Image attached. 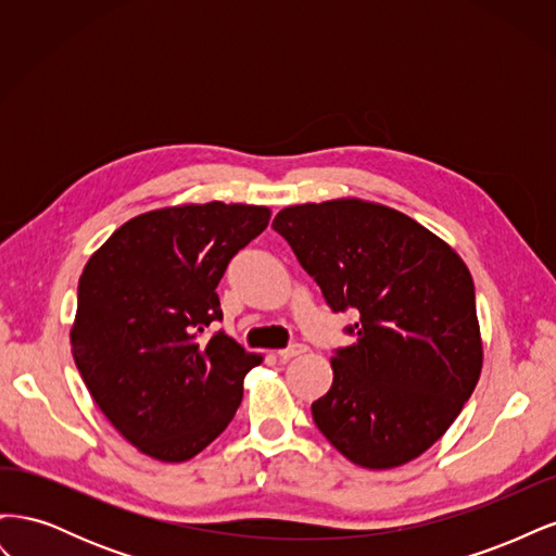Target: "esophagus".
<instances>
[{
	"instance_id": "1",
	"label": "esophagus",
	"mask_w": 556,
	"mask_h": 556,
	"mask_svg": "<svg viewBox=\"0 0 556 556\" xmlns=\"http://www.w3.org/2000/svg\"><path fill=\"white\" fill-rule=\"evenodd\" d=\"M301 352H306V345H301V343H294V345H290V348H285V350H278V357H280V362H288V359H292V357L301 355Z\"/></svg>"
}]
</instances>
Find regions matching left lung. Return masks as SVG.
Returning <instances> with one entry per match:
<instances>
[{
    "label": "left lung",
    "mask_w": 556,
    "mask_h": 556,
    "mask_svg": "<svg viewBox=\"0 0 556 556\" xmlns=\"http://www.w3.org/2000/svg\"><path fill=\"white\" fill-rule=\"evenodd\" d=\"M274 229L331 311L355 308V343L331 357L333 382L311 410L352 464H408L462 413L482 371L476 290L443 239L364 199L282 208Z\"/></svg>",
    "instance_id": "obj_1"
}]
</instances>
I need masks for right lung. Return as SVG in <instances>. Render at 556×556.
<instances>
[{
  "mask_svg": "<svg viewBox=\"0 0 556 556\" xmlns=\"http://www.w3.org/2000/svg\"><path fill=\"white\" fill-rule=\"evenodd\" d=\"M271 211L182 204L131 217L78 280L72 352L109 422L157 462H188L231 422L243 378L262 364L225 331L217 282Z\"/></svg>",
  "mask_w": 556,
  "mask_h": 556,
  "instance_id": "right-lung-1",
  "label": "right lung"
}]
</instances>
